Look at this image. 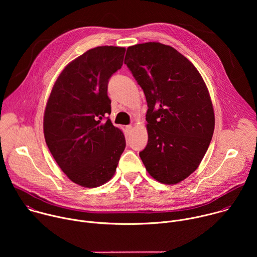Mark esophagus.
Returning <instances> with one entry per match:
<instances>
[{
  "instance_id": "34e87169",
  "label": "esophagus",
  "mask_w": 257,
  "mask_h": 257,
  "mask_svg": "<svg viewBox=\"0 0 257 257\" xmlns=\"http://www.w3.org/2000/svg\"><path fill=\"white\" fill-rule=\"evenodd\" d=\"M132 128H133V127H132L131 125H128V126H126V131H127V132H130V131L132 130Z\"/></svg>"
}]
</instances>
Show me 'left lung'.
<instances>
[{"label":"left lung","instance_id":"8db88e82","mask_svg":"<svg viewBox=\"0 0 257 257\" xmlns=\"http://www.w3.org/2000/svg\"><path fill=\"white\" fill-rule=\"evenodd\" d=\"M125 64L149 106V141L140 159L154 179L177 184L198 168L212 138L214 114L208 89L194 65L170 46L129 47Z\"/></svg>","mask_w":257,"mask_h":257}]
</instances>
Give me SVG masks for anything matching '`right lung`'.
Here are the masks:
<instances>
[{
    "mask_svg": "<svg viewBox=\"0 0 257 257\" xmlns=\"http://www.w3.org/2000/svg\"><path fill=\"white\" fill-rule=\"evenodd\" d=\"M125 48L104 46L69 63L47 102L44 134L55 161L76 184L93 188L111 179L125 150L107 96L108 79L121 69Z\"/></svg>",
    "mask_w": 257,
    "mask_h": 257,
    "instance_id": "add662e5",
    "label": "right lung"
}]
</instances>
